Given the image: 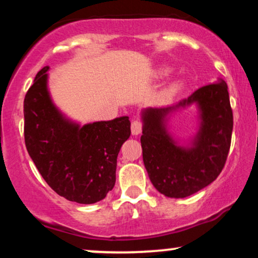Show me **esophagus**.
<instances>
[{
	"mask_svg": "<svg viewBox=\"0 0 258 258\" xmlns=\"http://www.w3.org/2000/svg\"><path fill=\"white\" fill-rule=\"evenodd\" d=\"M142 128H143V123L141 122L139 120H133L131 123V132L132 135L138 136L139 133L142 132Z\"/></svg>",
	"mask_w": 258,
	"mask_h": 258,
	"instance_id": "34e87169",
	"label": "esophagus"
}]
</instances>
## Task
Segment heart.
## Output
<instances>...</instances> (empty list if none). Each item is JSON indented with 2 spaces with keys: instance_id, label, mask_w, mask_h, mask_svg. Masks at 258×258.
Here are the masks:
<instances>
[{
  "instance_id": "heart-1",
  "label": "heart",
  "mask_w": 258,
  "mask_h": 258,
  "mask_svg": "<svg viewBox=\"0 0 258 258\" xmlns=\"http://www.w3.org/2000/svg\"><path fill=\"white\" fill-rule=\"evenodd\" d=\"M167 73V69H164V70H162V74H166ZM177 88H178V85H173L172 86V87H171V92H174V91H176L177 90Z\"/></svg>"
}]
</instances>
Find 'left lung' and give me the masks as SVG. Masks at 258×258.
<instances>
[{"label":"left lung","instance_id":"left-lung-1","mask_svg":"<svg viewBox=\"0 0 258 258\" xmlns=\"http://www.w3.org/2000/svg\"><path fill=\"white\" fill-rule=\"evenodd\" d=\"M191 102L200 105L202 127L194 147L183 150L167 135L163 121L170 111ZM143 122L141 144L144 166L153 185L165 197H189L214 182L222 172L233 131V111L223 80L203 86L173 106L147 109Z\"/></svg>","mask_w":258,"mask_h":258}]
</instances>
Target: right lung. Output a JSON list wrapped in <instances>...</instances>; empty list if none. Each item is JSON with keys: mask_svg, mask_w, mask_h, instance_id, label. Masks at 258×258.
I'll return each instance as SVG.
<instances>
[{"mask_svg": "<svg viewBox=\"0 0 258 258\" xmlns=\"http://www.w3.org/2000/svg\"><path fill=\"white\" fill-rule=\"evenodd\" d=\"M37 73L24 99V138L38 172L58 195L79 204L104 199L116 180L117 154L131 135L128 117L80 127L65 120Z\"/></svg>", "mask_w": 258, "mask_h": 258, "instance_id": "1", "label": "right lung"}]
</instances>
